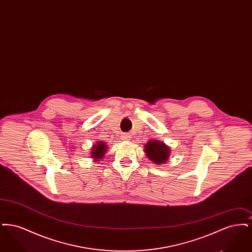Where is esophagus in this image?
<instances>
[{
  "mask_svg": "<svg viewBox=\"0 0 252 252\" xmlns=\"http://www.w3.org/2000/svg\"><path fill=\"white\" fill-rule=\"evenodd\" d=\"M122 140L129 141V140H131V136L129 134H124V135H122Z\"/></svg>",
  "mask_w": 252,
  "mask_h": 252,
  "instance_id": "1",
  "label": "esophagus"
}]
</instances>
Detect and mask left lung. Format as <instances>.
I'll return each mask as SVG.
<instances>
[{
    "label": "left lung",
    "instance_id": "1",
    "mask_svg": "<svg viewBox=\"0 0 252 252\" xmlns=\"http://www.w3.org/2000/svg\"><path fill=\"white\" fill-rule=\"evenodd\" d=\"M144 151L146 157L158 165L165 164L171 154L170 147L164 143L157 140H150L144 144Z\"/></svg>",
    "mask_w": 252,
    "mask_h": 252
}]
</instances>
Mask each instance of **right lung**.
I'll return each mask as SVG.
<instances>
[{"mask_svg": "<svg viewBox=\"0 0 252 252\" xmlns=\"http://www.w3.org/2000/svg\"><path fill=\"white\" fill-rule=\"evenodd\" d=\"M107 149H108V144H106V143L102 141H97V143L94 144L91 149V158H94L95 162H98L105 157Z\"/></svg>", "mask_w": 252, "mask_h": 252, "instance_id": "1", "label": "right lung"}]
</instances>
